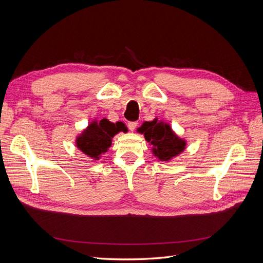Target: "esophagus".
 Masks as SVG:
<instances>
[{
	"label": "esophagus",
	"instance_id": "obj_1",
	"mask_svg": "<svg viewBox=\"0 0 263 263\" xmlns=\"http://www.w3.org/2000/svg\"><path fill=\"white\" fill-rule=\"evenodd\" d=\"M137 125H138L137 122H129V123H128V128H129V130H130V132H134L135 128H136V127H137Z\"/></svg>",
	"mask_w": 263,
	"mask_h": 263
}]
</instances>
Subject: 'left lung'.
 I'll return each mask as SVG.
<instances>
[{"label": "left lung", "mask_w": 263, "mask_h": 263, "mask_svg": "<svg viewBox=\"0 0 263 263\" xmlns=\"http://www.w3.org/2000/svg\"><path fill=\"white\" fill-rule=\"evenodd\" d=\"M137 133L144 135L146 141L153 146L151 153L160 161H171L186 148V140L179 137L170 124L157 117L151 122L142 123Z\"/></svg>", "instance_id": "obj_1"}]
</instances>
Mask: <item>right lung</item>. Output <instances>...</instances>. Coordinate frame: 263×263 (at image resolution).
Here are the masks:
<instances>
[{"mask_svg": "<svg viewBox=\"0 0 263 263\" xmlns=\"http://www.w3.org/2000/svg\"><path fill=\"white\" fill-rule=\"evenodd\" d=\"M125 130V125L122 123L114 124L106 118H94L76 137V146L93 160H100L101 155L105 154L112 145L115 135Z\"/></svg>", "mask_w": 263, "mask_h": 263, "instance_id": "right-lung-1", "label": "right lung"}]
</instances>
